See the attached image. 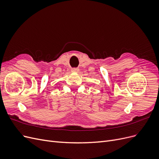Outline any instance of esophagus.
Instances as JSON below:
<instances>
[{
  "label": "esophagus",
  "instance_id": "34e87169",
  "mask_svg": "<svg viewBox=\"0 0 159 159\" xmlns=\"http://www.w3.org/2000/svg\"><path fill=\"white\" fill-rule=\"evenodd\" d=\"M71 70L72 72H78L79 71V68H72Z\"/></svg>",
  "mask_w": 159,
  "mask_h": 159
}]
</instances>
